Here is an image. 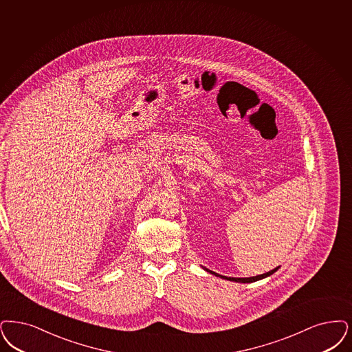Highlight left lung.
<instances>
[{
    "mask_svg": "<svg viewBox=\"0 0 352 352\" xmlns=\"http://www.w3.org/2000/svg\"><path fill=\"white\" fill-rule=\"evenodd\" d=\"M278 268H274V270H271V271H268L266 274H262V275H256V276H252V278H228V276H221V275H217L216 272H212L210 271L211 274H214V275H217V276H220V278H224V279H228V280L232 281H239V283H253V281L261 280V279H263V278H267L270 275H272L275 271H276ZM208 271V270H207Z\"/></svg>",
    "mask_w": 352,
    "mask_h": 352,
    "instance_id": "8db88e82",
    "label": "left lung"
}]
</instances>
